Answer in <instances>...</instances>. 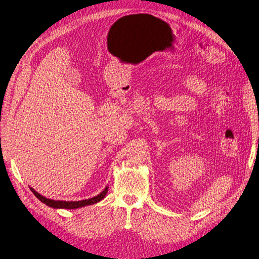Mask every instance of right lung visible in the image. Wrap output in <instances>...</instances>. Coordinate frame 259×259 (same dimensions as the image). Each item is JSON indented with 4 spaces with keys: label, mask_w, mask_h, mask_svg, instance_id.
<instances>
[{
    "label": "right lung",
    "mask_w": 259,
    "mask_h": 259,
    "mask_svg": "<svg viewBox=\"0 0 259 259\" xmlns=\"http://www.w3.org/2000/svg\"><path fill=\"white\" fill-rule=\"evenodd\" d=\"M32 192L34 193V195L40 200L41 203L46 204L47 206L55 208V209H76V208H81L84 206H89V205H94L96 203L100 202L102 198H104V196L107 195L108 193V187H105L104 190L102 191L101 193H99L97 196H94L92 198L89 199H82V200H78V202H66V200H54V199H50L47 198L42 195H40L38 192L31 188Z\"/></svg>",
    "instance_id": "add662e5"
}]
</instances>
